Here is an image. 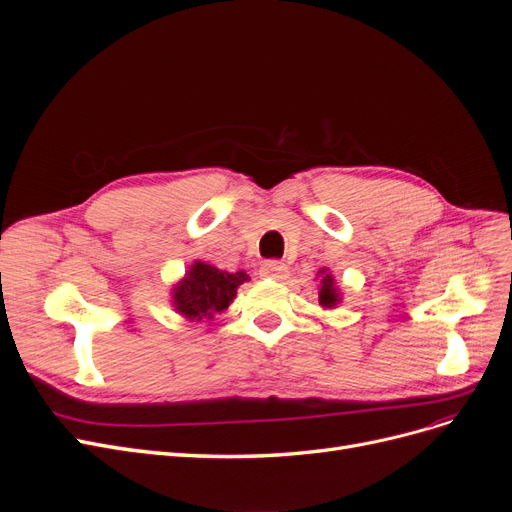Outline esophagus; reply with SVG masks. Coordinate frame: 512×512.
Instances as JSON below:
<instances>
[{"label":"esophagus","mask_w":512,"mask_h":512,"mask_svg":"<svg viewBox=\"0 0 512 512\" xmlns=\"http://www.w3.org/2000/svg\"><path fill=\"white\" fill-rule=\"evenodd\" d=\"M261 276H266V278H274V280H282V278H287V266L282 261H276V259H270V261H266L261 266Z\"/></svg>","instance_id":"1"}]
</instances>
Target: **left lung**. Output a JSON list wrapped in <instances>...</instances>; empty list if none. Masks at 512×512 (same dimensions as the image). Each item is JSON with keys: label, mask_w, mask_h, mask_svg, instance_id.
Listing matches in <instances>:
<instances>
[{"label": "left lung", "mask_w": 512, "mask_h": 512, "mask_svg": "<svg viewBox=\"0 0 512 512\" xmlns=\"http://www.w3.org/2000/svg\"><path fill=\"white\" fill-rule=\"evenodd\" d=\"M318 276H320V291H318L320 306H323V308H335L337 301L342 299V297H339V289L335 285L333 276L327 270H320Z\"/></svg>", "instance_id": "1"}]
</instances>
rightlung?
<instances>
[{"instance_id":"right-lung-1","label":"right lung","mask_w":512,"mask_h":512,"mask_svg":"<svg viewBox=\"0 0 512 512\" xmlns=\"http://www.w3.org/2000/svg\"><path fill=\"white\" fill-rule=\"evenodd\" d=\"M246 272H223L211 263L196 261L173 291V306L187 320H211L232 304Z\"/></svg>"}]
</instances>
